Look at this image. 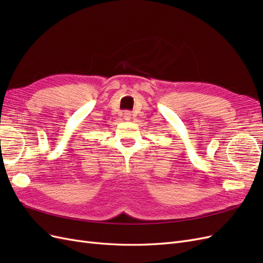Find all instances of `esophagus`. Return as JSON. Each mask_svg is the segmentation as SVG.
Here are the masks:
<instances>
[{
  "label": "esophagus",
  "instance_id": "1",
  "mask_svg": "<svg viewBox=\"0 0 263 263\" xmlns=\"http://www.w3.org/2000/svg\"><path fill=\"white\" fill-rule=\"evenodd\" d=\"M124 118L126 119V121H129V119H130V113L127 112V110H126V112H124Z\"/></svg>",
  "mask_w": 263,
  "mask_h": 263
}]
</instances>
